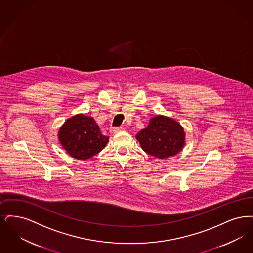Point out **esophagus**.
Here are the masks:
<instances>
[{"instance_id": "obj_1", "label": "esophagus", "mask_w": 253, "mask_h": 253, "mask_svg": "<svg viewBox=\"0 0 253 253\" xmlns=\"http://www.w3.org/2000/svg\"><path fill=\"white\" fill-rule=\"evenodd\" d=\"M123 130H124V128H123L122 126L112 127V128L110 129V133H111V134H116V133H119V132L123 131Z\"/></svg>"}]
</instances>
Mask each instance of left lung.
<instances>
[{
    "label": "left lung",
    "instance_id": "1",
    "mask_svg": "<svg viewBox=\"0 0 253 253\" xmlns=\"http://www.w3.org/2000/svg\"><path fill=\"white\" fill-rule=\"evenodd\" d=\"M136 138L144 152L158 159L175 156L185 143V133L180 124L163 115L153 117Z\"/></svg>",
    "mask_w": 253,
    "mask_h": 253
}]
</instances>
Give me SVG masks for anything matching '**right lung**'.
I'll list each match as a JSON object with an SVG mask.
<instances>
[{"label":"right lung","mask_w":253,"mask_h":253,"mask_svg":"<svg viewBox=\"0 0 253 253\" xmlns=\"http://www.w3.org/2000/svg\"><path fill=\"white\" fill-rule=\"evenodd\" d=\"M58 140L67 153L77 160H88L105 148L104 136L92 117L77 114L68 119L58 131Z\"/></svg>","instance_id":"1"}]
</instances>
